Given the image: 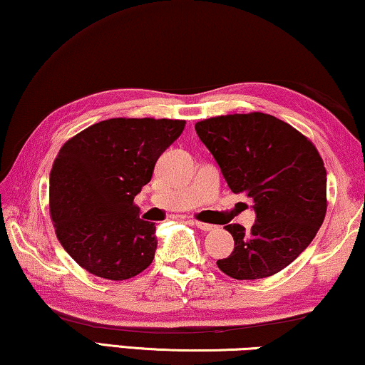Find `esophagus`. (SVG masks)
<instances>
[{
    "label": "esophagus",
    "instance_id": "esophagus-1",
    "mask_svg": "<svg viewBox=\"0 0 365 365\" xmlns=\"http://www.w3.org/2000/svg\"><path fill=\"white\" fill-rule=\"evenodd\" d=\"M192 222H194V225L197 227V229L204 230V232H209V230H214L215 229V225L207 224V222H200V220H192Z\"/></svg>",
    "mask_w": 365,
    "mask_h": 365
}]
</instances>
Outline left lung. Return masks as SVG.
Segmentation results:
<instances>
[{
	"mask_svg": "<svg viewBox=\"0 0 365 365\" xmlns=\"http://www.w3.org/2000/svg\"><path fill=\"white\" fill-rule=\"evenodd\" d=\"M195 131L232 192H247L255 204L250 230L225 225L234 250L217 267L235 279L282 272L311 244L324 220L326 168L319 151L292 125L262 112L200 120Z\"/></svg>",
	"mask_w": 365,
	"mask_h": 365,
	"instance_id": "8db88e82",
	"label": "left lung"
}]
</instances>
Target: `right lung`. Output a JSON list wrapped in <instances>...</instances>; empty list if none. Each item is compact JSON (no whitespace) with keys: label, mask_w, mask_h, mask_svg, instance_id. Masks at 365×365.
I'll list each match as a JSON object with an SVG mask.
<instances>
[{"label":"right lung","mask_w":365,"mask_h":365,"mask_svg":"<svg viewBox=\"0 0 365 365\" xmlns=\"http://www.w3.org/2000/svg\"><path fill=\"white\" fill-rule=\"evenodd\" d=\"M184 125L110 118L62 145L51 170V219L61 245L83 270L123 282L151 265L156 227L138 217L133 200Z\"/></svg>","instance_id":"add662e5"}]
</instances>
